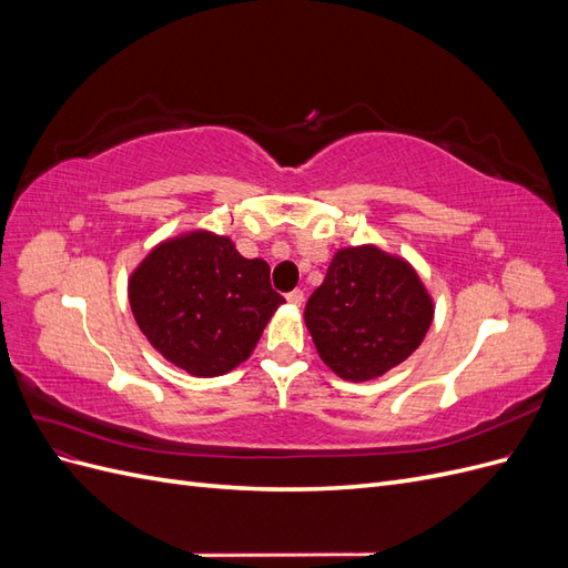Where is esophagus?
<instances>
[{
	"label": "esophagus",
	"instance_id": "obj_1",
	"mask_svg": "<svg viewBox=\"0 0 568 568\" xmlns=\"http://www.w3.org/2000/svg\"><path fill=\"white\" fill-rule=\"evenodd\" d=\"M286 301H288L291 305H296V307H298V305L303 303V291H301V288H296V291H291V294L286 296Z\"/></svg>",
	"mask_w": 568,
	"mask_h": 568
}]
</instances>
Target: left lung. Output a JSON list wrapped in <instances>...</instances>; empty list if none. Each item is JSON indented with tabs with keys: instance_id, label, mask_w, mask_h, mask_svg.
Segmentation results:
<instances>
[{
	"instance_id": "8db88e82",
	"label": "left lung",
	"mask_w": 568,
	"mask_h": 568,
	"mask_svg": "<svg viewBox=\"0 0 568 568\" xmlns=\"http://www.w3.org/2000/svg\"><path fill=\"white\" fill-rule=\"evenodd\" d=\"M434 298L405 257L376 244L338 248L305 305L322 363L346 382H372L415 353Z\"/></svg>"
}]
</instances>
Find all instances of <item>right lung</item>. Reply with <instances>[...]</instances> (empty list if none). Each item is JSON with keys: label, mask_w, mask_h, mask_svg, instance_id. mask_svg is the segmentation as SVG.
I'll list each match as a JSON object with an SVG mask.
<instances>
[{"label": "right lung", "mask_w": 568, "mask_h": 568, "mask_svg": "<svg viewBox=\"0 0 568 568\" xmlns=\"http://www.w3.org/2000/svg\"><path fill=\"white\" fill-rule=\"evenodd\" d=\"M128 301L151 346L201 379L246 363L284 303L263 257H244L230 236L211 230L153 246L130 274Z\"/></svg>", "instance_id": "1"}]
</instances>
